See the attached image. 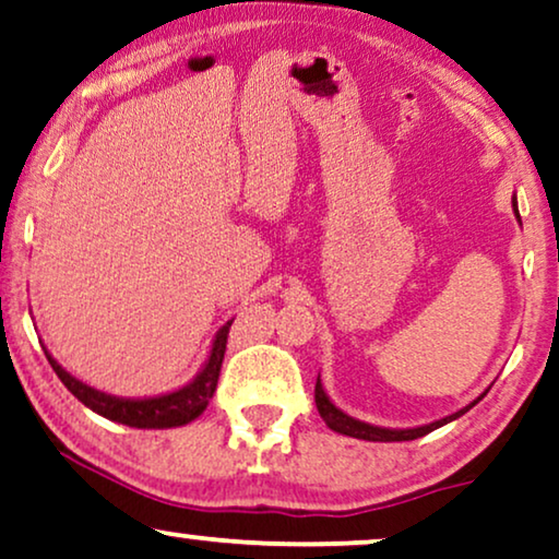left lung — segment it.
<instances>
[{
    "mask_svg": "<svg viewBox=\"0 0 559 559\" xmlns=\"http://www.w3.org/2000/svg\"><path fill=\"white\" fill-rule=\"evenodd\" d=\"M513 214H516V219L522 222V217H519L516 197H513ZM483 396H486V393H483ZM483 396L475 399L473 404L463 406V408H460V412L444 416V419H437V421H431V424H421V427H412V429H389V427H376V424L355 419V416H349V414L342 412V408L334 406L332 401H330V396H326V391L322 389V381H319V378H317V389H314V401H317L319 416H322L326 427H330L332 431H337V435H347V437H355V440H368V442H408V440H419V437L429 435V431H435V429L444 427V424L460 419V416H463L465 412H471V408L478 404Z\"/></svg>",
    "mask_w": 559,
    "mask_h": 559,
    "instance_id": "1",
    "label": "left lung"
}]
</instances>
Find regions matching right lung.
Masks as SVG:
<instances>
[{
	"instance_id": "right-lung-1",
	"label": "right lung",
	"mask_w": 559,
	"mask_h": 559,
	"mask_svg": "<svg viewBox=\"0 0 559 559\" xmlns=\"http://www.w3.org/2000/svg\"><path fill=\"white\" fill-rule=\"evenodd\" d=\"M233 322L235 319H229V322L225 326H219V332L214 334L210 355H206L202 370L193 376V381L170 393H163V396L151 399H119L109 396V393L104 391H96L92 385L81 383L79 378H73L69 370L48 353V347L43 349H46L50 368L56 370V376L61 378L66 389H69L86 408H92V412L104 416V419L128 424V427L135 429H170L193 421L206 406H210L214 391H217L222 360H225L227 349V334Z\"/></svg>"
}]
</instances>
